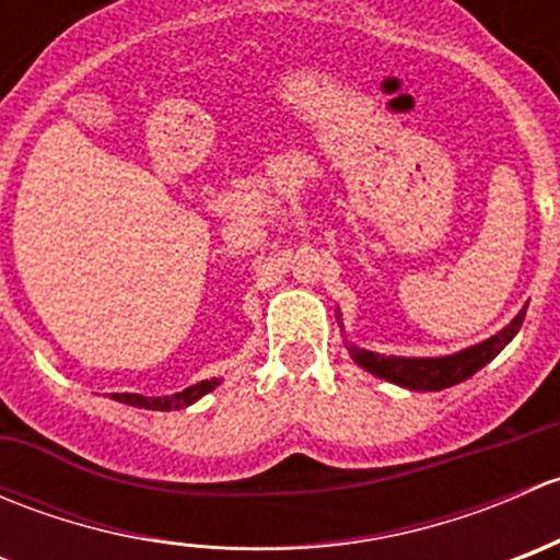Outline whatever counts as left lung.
Returning a JSON list of instances; mask_svg holds the SVG:
<instances>
[{"instance_id": "1", "label": "left lung", "mask_w": 560, "mask_h": 560, "mask_svg": "<svg viewBox=\"0 0 560 560\" xmlns=\"http://www.w3.org/2000/svg\"><path fill=\"white\" fill-rule=\"evenodd\" d=\"M523 306L517 312L515 319L510 322L506 327H501L495 336H490L488 341H479L474 347L460 349L455 354H444V358H395V354H380V352H371V349H360L354 343H347L349 354H352L354 363L360 369H365L369 374L380 376V380L393 382V385L406 387V389H422V393H433V389H444V387H453L466 382L468 376L477 374L482 365H488L512 338L517 336L523 325V316H525ZM338 325L343 327L341 314L336 316Z\"/></svg>"}]
</instances>
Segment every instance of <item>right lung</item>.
I'll return each instance as SVG.
<instances>
[{"instance_id": "add662e5", "label": "right lung", "mask_w": 560, "mask_h": 560, "mask_svg": "<svg viewBox=\"0 0 560 560\" xmlns=\"http://www.w3.org/2000/svg\"><path fill=\"white\" fill-rule=\"evenodd\" d=\"M222 385V380H202L197 385L180 389V393L173 395H156V398H149V395H138V393H113V400L127 406H138V409H151V411H171V409H184V406H191L195 400H200L202 395H208L211 389H217Z\"/></svg>"}]
</instances>
